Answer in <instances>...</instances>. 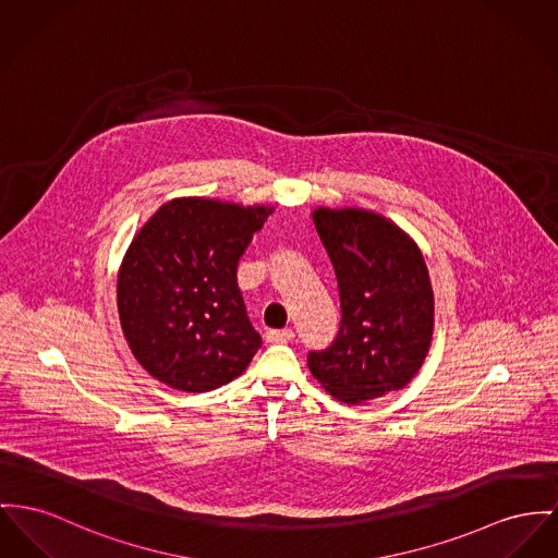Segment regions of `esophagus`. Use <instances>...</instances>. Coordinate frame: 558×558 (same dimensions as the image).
Returning <instances> with one entry per match:
<instances>
[{"label": "esophagus", "instance_id": "34e87169", "mask_svg": "<svg viewBox=\"0 0 558 558\" xmlns=\"http://www.w3.org/2000/svg\"><path fill=\"white\" fill-rule=\"evenodd\" d=\"M266 342H290L294 338L292 330H268L266 335Z\"/></svg>", "mask_w": 558, "mask_h": 558}]
</instances>
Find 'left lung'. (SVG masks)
Listing matches in <instances>:
<instances>
[{"label":"left lung","instance_id":"obj_1","mask_svg":"<svg viewBox=\"0 0 558 558\" xmlns=\"http://www.w3.org/2000/svg\"><path fill=\"white\" fill-rule=\"evenodd\" d=\"M313 222L335 266L342 315L335 342L308 353V371L347 404L402 389L434 335V290L421 250L366 209L319 207Z\"/></svg>","mask_w":558,"mask_h":558}]
</instances>
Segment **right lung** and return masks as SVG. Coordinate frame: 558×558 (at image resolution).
<instances>
[{
	"label": "right lung",
	"mask_w": 558,
	"mask_h": 558,
	"mask_svg": "<svg viewBox=\"0 0 558 558\" xmlns=\"http://www.w3.org/2000/svg\"><path fill=\"white\" fill-rule=\"evenodd\" d=\"M270 214L187 196L165 203L135 234L118 272V315L135 360L156 380L203 393L250 366L262 338L236 266Z\"/></svg>",
	"instance_id": "right-lung-1"
}]
</instances>
